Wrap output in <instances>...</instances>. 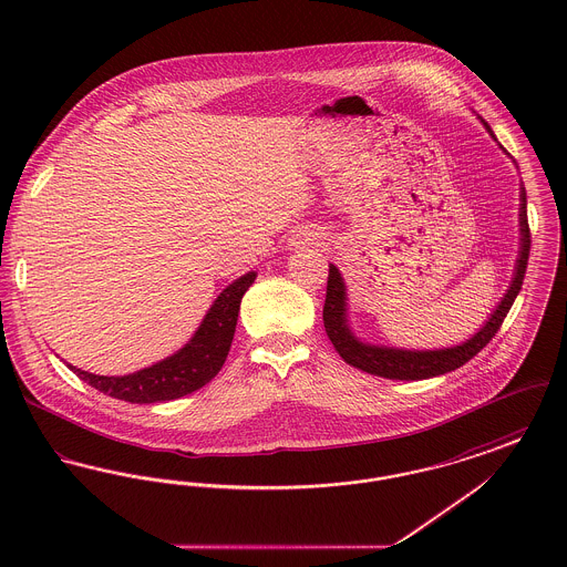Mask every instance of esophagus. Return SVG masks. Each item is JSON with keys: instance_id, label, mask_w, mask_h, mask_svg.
<instances>
[{"instance_id": "1", "label": "esophagus", "mask_w": 567, "mask_h": 567, "mask_svg": "<svg viewBox=\"0 0 567 567\" xmlns=\"http://www.w3.org/2000/svg\"><path fill=\"white\" fill-rule=\"evenodd\" d=\"M301 243L317 244V246H319V244L323 243V236H321L319 231H308V234H303V236H301Z\"/></svg>"}]
</instances>
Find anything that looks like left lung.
Returning <instances> with one entry per match:
<instances>
[{"mask_svg": "<svg viewBox=\"0 0 567 567\" xmlns=\"http://www.w3.org/2000/svg\"><path fill=\"white\" fill-rule=\"evenodd\" d=\"M486 132L493 135L491 127L483 121ZM495 137V135H493ZM520 250L514 268V278L511 289L506 291L491 319L486 321L478 333H474L470 340H465L458 347L451 349H437V351H404L393 347H374L365 344L354 338L347 319V287L342 280V274L336 266H329L327 276V296H324L323 323L324 331L333 344L338 354L352 365L374 377L389 378V380H423V378L440 377L446 372H453L467 363L472 357L485 349L491 338L499 331L506 315L513 308L514 299L523 287V278L527 270L529 248H532V234L527 223V195L525 187H520Z\"/></svg>", "mask_w": 567, "mask_h": 567, "instance_id": "8db88e82", "label": "left lung"}]
</instances>
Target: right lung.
Wrapping results in <instances>:
<instances>
[{
  "label": "right lung",
  "mask_w": 567,
  "mask_h": 567,
  "mask_svg": "<svg viewBox=\"0 0 567 567\" xmlns=\"http://www.w3.org/2000/svg\"><path fill=\"white\" fill-rule=\"evenodd\" d=\"M255 278L257 274L248 271L223 289L189 342L151 368L127 377H97L79 370L76 365L68 368L86 384L114 400L155 404L185 398L208 384L220 372L236 333L240 301Z\"/></svg>",
  "instance_id": "obj_1"
}]
</instances>
